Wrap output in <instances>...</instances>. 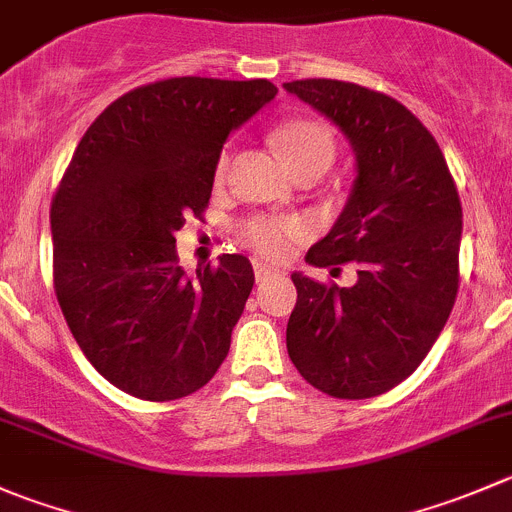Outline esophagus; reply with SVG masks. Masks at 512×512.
<instances>
[{"label":"esophagus","instance_id":"1","mask_svg":"<svg viewBox=\"0 0 512 512\" xmlns=\"http://www.w3.org/2000/svg\"><path fill=\"white\" fill-rule=\"evenodd\" d=\"M252 270H255V280L257 282H265L267 277L275 275V270H272V267H267V265H262V262H255V265H252Z\"/></svg>","mask_w":512,"mask_h":512}]
</instances>
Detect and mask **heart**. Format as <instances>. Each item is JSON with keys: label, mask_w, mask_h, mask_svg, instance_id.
<instances>
[{"label": "heart", "mask_w": 512, "mask_h": 512, "mask_svg": "<svg viewBox=\"0 0 512 512\" xmlns=\"http://www.w3.org/2000/svg\"><path fill=\"white\" fill-rule=\"evenodd\" d=\"M275 145L280 150L282 160L290 165L297 177L305 172H325L335 160V135L327 124L317 119L297 117L287 119L275 130ZM230 167V155L222 152L215 165V180L222 182ZM307 235L305 222L285 220V217L255 215L247 217L240 225V240L250 247L255 255L265 260H280L287 255L292 242Z\"/></svg>", "instance_id": "1"}]
</instances>
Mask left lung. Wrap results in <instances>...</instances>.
I'll use <instances>...</instances> for the list:
<instances>
[{
	"instance_id": "left-lung-1",
	"label": "left lung",
	"mask_w": 512,
	"mask_h": 512,
	"mask_svg": "<svg viewBox=\"0 0 512 512\" xmlns=\"http://www.w3.org/2000/svg\"><path fill=\"white\" fill-rule=\"evenodd\" d=\"M285 89L332 119L357 157L345 210L305 257L335 270L357 262V282L295 272L287 352L312 388L375 398L418 370L455 305L458 187L435 137L398 99L337 79H295Z\"/></svg>"
}]
</instances>
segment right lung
Returning <instances> with one entry per match:
<instances>
[{"label": "right lung", "instance_id": "right-lung-1", "mask_svg": "<svg viewBox=\"0 0 512 512\" xmlns=\"http://www.w3.org/2000/svg\"><path fill=\"white\" fill-rule=\"evenodd\" d=\"M267 79L170 77L114 99L52 197L57 302L94 370L165 403L212 380L250 297L252 265L222 255L187 277L175 232L210 205L232 130L270 102Z\"/></svg>", "mask_w": 512, "mask_h": 512}]
</instances>
